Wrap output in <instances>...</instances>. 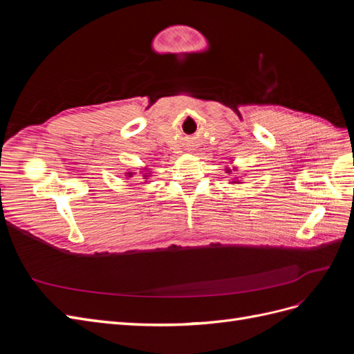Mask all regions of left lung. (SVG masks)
<instances>
[{
  "label": "left lung",
  "instance_id": "8db88e82",
  "mask_svg": "<svg viewBox=\"0 0 354 354\" xmlns=\"http://www.w3.org/2000/svg\"><path fill=\"white\" fill-rule=\"evenodd\" d=\"M226 171H227V173H229V174L232 173V169H230V168H227ZM232 183H239V180H233V181H232Z\"/></svg>",
  "mask_w": 354,
  "mask_h": 354
}]
</instances>
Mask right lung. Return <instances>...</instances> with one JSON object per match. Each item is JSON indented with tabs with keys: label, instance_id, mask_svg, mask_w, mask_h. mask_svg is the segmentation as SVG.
<instances>
[{
	"label": "right lung",
	"instance_id": "add662e5",
	"mask_svg": "<svg viewBox=\"0 0 354 354\" xmlns=\"http://www.w3.org/2000/svg\"><path fill=\"white\" fill-rule=\"evenodd\" d=\"M125 174H127V177H133L136 173H125ZM140 174L143 176L145 181H147V178H149V174H151V173H149L147 168H142V169H140Z\"/></svg>",
	"mask_w": 354,
	"mask_h": 354
}]
</instances>
